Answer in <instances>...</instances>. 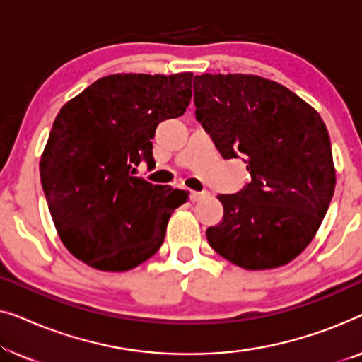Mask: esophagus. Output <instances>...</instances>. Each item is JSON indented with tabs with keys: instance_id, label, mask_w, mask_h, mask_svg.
I'll return each mask as SVG.
<instances>
[{
	"instance_id": "obj_1",
	"label": "esophagus",
	"mask_w": 362,
	"mask_h": 362,
	"mask_svg": "<svg viewBox=\"0 0 362 362\" xmlns=\"http://www.w3.org/2000/svg\"><path fill=\"white\" fill-rule=\"evenodd\" d=\"M189 196H191L192 202H197V201L204 199L206 196H209V192H207V191H191Z\"/></svg>"
}]
</instances>
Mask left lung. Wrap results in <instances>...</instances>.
Instances as JSON below:
<instances>
[{"mask_svg":"<svg viewBox=\"0 0 362 362\" xmlns=\"http://www.w3.org/2000/svg\"><path fill=\"white\" fill-rule=\"evenodd\" d=\"M194 105L222 158L242 155L250 173L240 192L217 196L224 217L207 242L242 269L286 265L313 240L334 192L325 122L281 83L249 74L196 76Z\"/></svg>","mask_w":362,"mask_h":362,"instance_id":"8db88e82","label":"left lung"}]
</instances>
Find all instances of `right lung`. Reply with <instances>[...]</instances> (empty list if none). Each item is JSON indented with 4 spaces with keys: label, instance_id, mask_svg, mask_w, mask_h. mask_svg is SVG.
<instances>
[{
    "label": "right lung",
    "instance_id": "obj_1",
    "mask_svg": "<svg viewBox=\"0 0 362 362\" xmlns=\"http://www.w3.org/2000/svg\"><path fill=\"white\" fill-rule=\"evenodd\" d=\"M192 74H113L57 113L39 163L54 226L74 257L103 272L155 255L168 221L189 192L133 176L153 160L158 123L189 105Z\"/></svg>",
    "mask_w": 362,
    "mask_h": 362
}]
</instances>
